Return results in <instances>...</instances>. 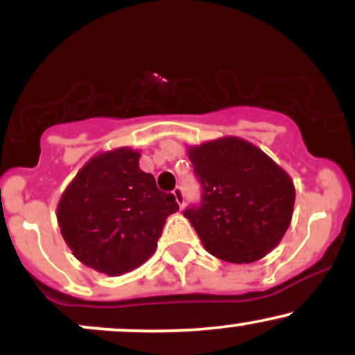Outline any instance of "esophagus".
<instances>
[{"mask_svg": "<svg viewBox=\"0 0 355 355\" xmlns=\"http://www.w3.org/2000/svg\"><path fill=\"white\" fill-rule=\"evenodd\" d=\"M173 197H175V200H177L178 205H180V209H183V205H185V197H183V190L180 189V187H175Z\"/></svg>", "mask_w": 355, "mask_h": 355, "instance_id": "34e87169", "label": "esophagus"}]
</instances>
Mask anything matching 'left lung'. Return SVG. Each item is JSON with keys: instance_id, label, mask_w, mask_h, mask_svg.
I'll return each mask as SVG.
<instances>
[{"instance_id": "1", "label": "left lung", "mask_w": 355, "mask_h": 355, "mask_svg": "<svg viewBox=\"0 0 355 355\" xmlns=\"http://www.w3.org/2000/svg\"><path fill=\"white\" fill-rule=\"evenodd\" d=\"M202 183L200 207L183 211L207 252L232 263L266 257L291 225L295 187L259 146L223 137L189 146Z\"/></svg>"}]
</instances>
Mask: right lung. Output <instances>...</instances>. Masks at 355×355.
<instances>
[{
    "mask_svg": "<svg viewBox=\"0 0 355 355\" xmlns=\"http://www.w3.org/2000/svg\"><path fill=\"white\" fill-rule=\"evenodd\" d=\"M138 162L140 152L130 146L95 155L58 202L64 242L81 263L101 274L121 275L146 262L166 217L178 210L173 195L158 190Z\"/></svg>",
    "mask_w": 355,
    "mask_h": 355,
    "instance_id": "1",
    "label": "right lung"
}]
</instances>
